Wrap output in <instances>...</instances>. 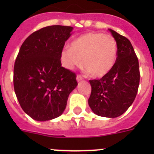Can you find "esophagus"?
<instances>
[{
	"label": "esophagus",
	"mask_w": 154,
	"mask_h": 154,
	"mask_svg": "<svg viewBox=\"0 0 154 154\" xmlns=\"http://www.w3.org/2000/svg\"><path fill=\"white\" fill-rule=\"evenodd\" d=\"M83 79V78H82V77L81 75H78L76 76V80H77V82H81L82 80Z\"/></svg>",
	"instance_id": "obj_1"
}]
</instances>
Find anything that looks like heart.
Returning <instances> with one entry per match:
<instances>
[{
	"instance_id": "obj_1",
	"label": "heart",
	"mask_w": 154,
	"mask_h": 154,
	"mask_svg": "<svg viewBox=\"0 0 154 154\" xmlns=\"http://www.w3.org/2000/svg\"><path fill=\"white\" fill-rule=\"evenodd\" d=\"M117 58V43L110 35L96 32L84 34L71 48H64L61 60L64 67L72 70L82 65L94 78H101L112 70Z\"/></svg>"
}]
</instances>
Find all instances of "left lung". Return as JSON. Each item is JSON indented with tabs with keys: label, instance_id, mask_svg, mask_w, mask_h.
Returning a JSON list of instances; mask_svg holds the SVG:
<instances>
[{
	"label": "left lung",
	"instance_id": "8db88e82",
	"mask_svg": "<svg viewBox=\"0 0 154 154\" xmlns=\"http://www.w3.org/2000/svg\"><path fill=\"white\" fill-rule=\"evenodd\" d=\"M117 43V58L109 72L100 79L90 80L89 106L99 116L118 117L133 103L140 84L138 58L126 37L109 29Z\"/></svg>",
	"mask_w": 154,
	"mask_h": 154
}]
</instances>
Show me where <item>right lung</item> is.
I'll list each match as a JSON object with an SVG mask.
<instances>
[{
    "instance_id": "right-lung-1",
    "label": "right lung",
    "mask_w": 154,
    "mask_h": 154,
    "mask_svg": "<svg viewBox=\"0 0 154 154\" xmlns=\"http://www.w3.org/2000/svg\"><path fill=\"white\" fill-rule=\"evenodd\" d=\"M73 28L47 26L23 42L14 67V88L24 112L36 121L58 117L76 88L75 74L62 67L61 53Z\"/></svg>"
}]
</instances>
